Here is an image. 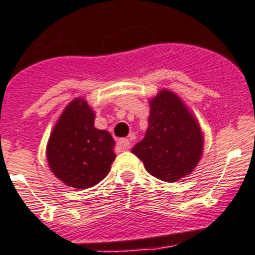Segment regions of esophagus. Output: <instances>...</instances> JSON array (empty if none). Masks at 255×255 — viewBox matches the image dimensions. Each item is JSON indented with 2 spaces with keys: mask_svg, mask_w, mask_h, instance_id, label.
<instances>
[{
  "mask_svg": "<svg viewBox=\"0 0 255 255\" xmlns=\"http://www.w3.org/2000/svg\"><path fill=\"white\" fill-rule=\"evenodd\" d=\"M117 146H119L121 150H128V148H130V146H131V143H130L129 139L121 138V139L117 140Z\"/></svg>",
  "mask_w": 255,
  "mask_h": 255,
  "instance_id": "34e87169",
  "label": "esophagus"
}]
</instances>
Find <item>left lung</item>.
<instances>
[{
  "label": "left lung",
  "instance_id": "left-lung-1",
  "mask_svg": "<svg viewBox=\"0 0 255 255\" xmlns=\"http://www.w3.org/2000/svg\"><path fill=\"white\" fill-rule=\"evenodd\" d=\"M203 151V135L194 116L172 91L150 100L146 135L131 148L153 177L174 182L193 172Z\"/></svg>",
  "mask_w": 255,
  "mask_h": 255
}]
</instances>
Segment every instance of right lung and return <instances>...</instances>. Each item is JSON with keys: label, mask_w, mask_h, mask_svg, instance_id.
Wrapping results in <instances>:
<instances>
[{"label": "right lung", "mask_w": 255, "mask_h": 255, "mask_svg": "<svg viewBox=\"0 0 255 255\" xmlns=\"http://www.w3.org/2000/svg\"><path fill=\"white\" fill-rule=\"evenodd\" d=\"M95 113L85 99L67 105L50 134L47 159L50 170L67 186L87 189L109 173L115 140L94 126Z\"/></svg>", "instance_id": "add662e5"}]
</instances>
